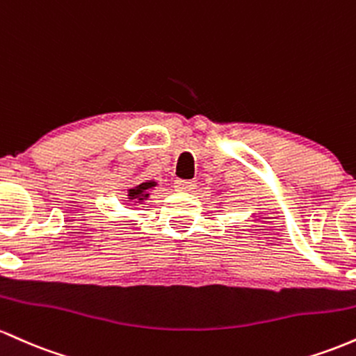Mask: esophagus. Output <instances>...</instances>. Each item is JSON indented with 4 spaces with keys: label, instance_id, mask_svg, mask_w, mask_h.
I'll return each mask as SVG.
<instances>
[{
    "label": "esophagus",
    "instance_id": "34e87169",
    "mask_svg": "<svg viewBox=\"0 0 356 356\" xmlns=\"http://www.w3.org/2000/svg\"><path fill=\"white\" fill-rule=\"evenodd\" d=\"M175 188L179 191H193L197 188L195 179H175Z\"/></svg>",
    "mask_w": 356,
    "mask_h": 356
}]
</instances>
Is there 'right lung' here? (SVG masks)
Returning <instances> with one entry per match:
<instances>
[{
  "mask_svg": "<svg viewBox=\"0 0 356 356\" xmlns=\"http://www.w3.org/2000/svg\"><path fill=\"white\" fill-rule=\"evenodd\" d=\"M156 185V183L154 181H145V183H139L138 186H134L133 190H129V198L131 200H143V198H146L147 195V190H151L153 188V186Z\"/></svg>",
  "mask_w": 356,
  "mask_h": 356,
  "instance_id": "right-lung-1",
  "label": "right lung"
}]
</instances>
